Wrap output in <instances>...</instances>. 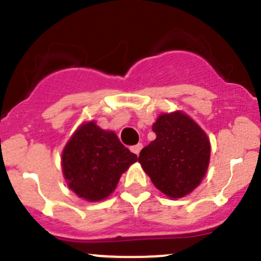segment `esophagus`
<instances>
[{"mask_svg": "<svg viewBox=\"0 0 261 261\" xmlns=\"http://www.w3.org/2000/svg\"><path fill=\"white\" fill-rule=\"evenodd\" d=\"M141 149H143V144H136V145H134V146H131L130 147V150L131 151L134 152V154H136V155H139L140 154V151H141Z\"/></svg>", "mask_w": 261, "mask_h": 261, "instance_id": "obj_1", "label": "esophagus"}]
</instances>
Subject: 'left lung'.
Segmentation results:
<instances>
[{"label":"left lung","instance_id":"8db88e82","mask_svg":"<svg viewBox=\"0 0 261 261\" xmlns=\"http://www.w3.org/2000/svg\"><path fill=\"white\" fill-rule=\"evenodd\" d=\"M156 139L140 151L139 163L169 198H181L203 179L211 145L206 133L186 114H163L152 125Z\"/></svg>","mask_w":261,"mask_h":261}]
</instances>
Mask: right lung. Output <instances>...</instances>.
Returning a JSON list of instances; mask_svg holds the SVG:
<instances>
[{"label": "right lung", "instance_id": "obj_1", "mask_svg": "<svg viewBox=\"0 0 261 261\" xmlns=\"http://www.w3.org/2000/svg\"><path fill=\"white\" fill-rule=\"evenodd\" d=\"M138 160L114 131L96 122L83 123L63 150L62 168L68 187L81 198L102 201L115 191L121 174Z\"/></svg>", "mask_w": 261, "mask_h": 261}]
</instances>
